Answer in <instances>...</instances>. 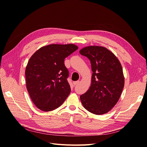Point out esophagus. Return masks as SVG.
<instances>
[{
    "label": "esophagus",
    "mask_w": 147,
    "mask_h": 147,
    "mask_svg": "<svg viewBox=\"0 0 147 147\" xmlns=\"http://www.w3.org/2000/svg\"><path fill=\"white\" fill-rule=\"evenodd\" d=\"M79 83H80L79 80V81H76V82H73V84L75 86V85H76V84H78Z\"/></svg>",
    "instance_id": "esophagus-1"
}]
</instances>
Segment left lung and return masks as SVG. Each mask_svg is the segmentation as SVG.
I'll return each instance as SVG.
<instances>
[{"mask_svg": "<svg viewBox=\"0 0 147 147\" xmlns=\"http://www.w3.org/2000/svg\"><path fill=\"white\" fill-rule=\"evenodd\" d=\"M80 53L90 61L91 84L85 94L80 95L84 109L96 115L111 110L119 100L125 85V78L119 60L107 48L88 46Z\"/></svg>", "mask_w": 147, "mask_h": 147, "instance_id": "left-lung-1", "label": "left lung"}]
</instances>
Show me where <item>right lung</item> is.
Masks as SVG:
<instances>
[{
	"label": "right lung",
	"mask_w": 147,
	"mask_h": 147,
	"mask_svg": "<svg viewBox=\"0 0 147 147\" xmlns=\"http://www.w3.org/2000/svg\"><path fill=\"white\" fill-rule=\"evenodd\" d=\"M78 49L71 43L51 44L42 46L30 57L25 71L26 88L37 109L52 111L65 101L71 88L64 59Z\"/></svg>",
	"instance_id": "1"
}]
</instances>
